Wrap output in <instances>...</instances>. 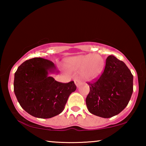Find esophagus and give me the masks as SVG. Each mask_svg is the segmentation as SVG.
<instances>
[{
    "instance_id": "obj_1",
    "label": "esophagus",
    "mask_w": 146,
    "mask_h": 146,
    "mask_svg": "<svg viewBox=\"0 0 146 146\" xmlns=\"http://www.w3.org/2000/svg\"><path fill=\"white\" fill-rule=\"evenodd\" d=\"M74 82H75V84H76V86H77V88L79 86H80V84H81L80 81L79 80H78V79H76V80H75Z\"/></svg>"
}]
</instances>
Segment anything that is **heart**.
Wrapping results in <instances>:
<instances>
[{"instance_id":"obj_1","label":"heart","mask_w":146,"mask_h":146,"mask_svg":"<svg viewBox=\"0 0 146 146\" xmlns=\"http://www.w3.org/2000/svg\"><path fill=\"white\" fill-rule=\"evenodd\" d=\"M64 66L70 71H77L83 80L94 81L102 74L105 68V60L98 54H88L70 57L64 60Z\"/></svg>"}]
</instances>
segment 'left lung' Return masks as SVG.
Wrapping results in <instances>:
<instances>
[{"instance_id": "left-lung-1", "label": "left lung", "mask_w": 146, "mask_h": 146, "mask_svg": "<svg viewBox=\"0 0 146 146\" xmlns=\"http://www.w3.org/2000/svg\"><path fill=\"white\" fill-rule=\"evenodd\" d=\"M88 84V110L97 116L109 118L120 113L128 104L133 92V75L123 62L110 55L106 58L102 74Z\"/></svg>"}]
</instances>
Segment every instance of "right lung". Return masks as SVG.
<instances>
[{"label":"right lung","instance_id":"1","mask_svg":"<svg viewBox=\"0 0 146 146\" xmlns=\"http://www.w3.org/2000/svg\"><path fill=\"white\" fill-rule=\"evenodd\" d=\"M58 73L52 62L34 58L24 62L15 74L14 92L21 106L34 117L50 118L64 109L76 90L74 81L62 83L50 74Z\"/></svg>","mask_w":146,"mask_h":146}]
</instances>
